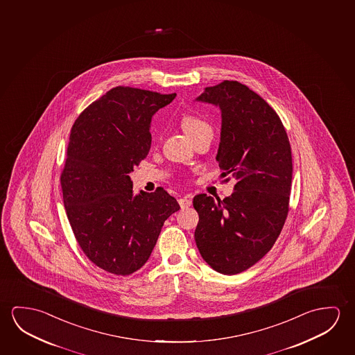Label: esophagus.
Here are the masks:
<instances>
[{
  "label": "esophagus",
  "instance_id": "1",
  "mask_svg": "<svg viewBox=\"0 0 355 355\" xmlns=\"http://www.w3.org/2000/svg\"><path fill=\"white\" fill-rule=\"evenodd\" d=\"M191 203L190 197H181L180 200H179V205H180L181 209H187V207H190V206H191Z\"/></svg>",
  "mask_w": 355,
  "mask_h": 355
}]
</instances>
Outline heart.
I'll list each match as a JSON object with an SVG mask.
<instances>
[{
  "mask_svg": "<svg viewBox=\"0 0 355 355\" xmlns=\"http://www.w3.org/2000/svg\"><path fill=\"white\" fill-rule=\"evenodd\" d=\"M181 125H182V128H184L186 133L190 135L191 138H195L203 130L211 128L209 124L205 119H201L197 114H192V113H187L181 119Z\"/></svg>",
  "mask_w": 355,
  "mask_h": 355,
  "instance_id": "heart-1",
  "label": "heart"
}]
</instances>
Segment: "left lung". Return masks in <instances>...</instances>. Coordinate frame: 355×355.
I'll return each instance as SVG.
<instances>
[{
	"label": "left lung",
	"instance_id": "8db88e82",
	"mask_svg": "<svg viewBox=\"0 0 355 355\" xmlns=\"http://www.w3.org/2000/svg\"><path fill=\"white\" fill-rule=\"evenodd\" d=\"M220 108L217 162L222 176L236 180L223 200L193 197L198 214L195 241L205 261L234 275L258 263L275 244L288 214L293 157L277 113L238 81L209 86L197 97Z\"/></svg>",
	"mask_w": 355,
	"mask_h": 355
}]
</instances>
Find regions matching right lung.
<instances>
[{
	"label": "right lung",
	"mask_w": 355,
	"mask_h": 355,
	"mask_svg": "<svg viewBox=\"0 0 355 355\" xmlns=\"http://www.w3.org/2000/svg\"><path fill=\"white\" fill-rule=\"evenodd\" d=\"M175 96L117 86L71 128L60 175L67 216L85 255L114 275L141 269L164 222L180 209L163 187L135 196L128 175L149 153L153 114Z\"/></svg>",
	"instance_id": "1"
}]
</instances>
